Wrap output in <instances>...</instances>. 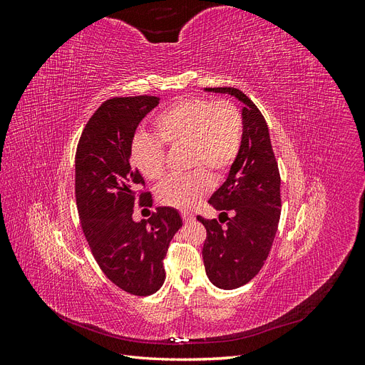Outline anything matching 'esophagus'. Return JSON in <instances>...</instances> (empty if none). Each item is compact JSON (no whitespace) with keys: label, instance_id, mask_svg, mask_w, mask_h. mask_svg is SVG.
Masks as SVG:
<instances>
[{"label":"esophagus","instance_id":"34e87169","mask_svg":"<svg viewBox=\"0 0 365 365\" xmlns=\"http://www.w3.org/2000/svg\"><path fill=\"white\" fill-rule=\"evenodd\" d=\"M181 217H182L184 222H192V220L195 219V216H193L192 213H187V212H182V213H181Z\"/></svg>","mask_w":365,"mask_h":365}]
</instances>
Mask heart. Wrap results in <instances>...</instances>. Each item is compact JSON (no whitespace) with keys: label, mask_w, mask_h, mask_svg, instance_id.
<instances>
[{"label":"heart","mask_w":365,"mask_h":365,"mask_svg":"<svg viewBox=\"0 0 365 365\" xmlns=\"http://www.w3.org/2000/svg\"><path fill=\"white\" fill-rule=\"evenodd\" d=\"M158 138L140 137L132 145V161L150 181L168 172L165 147L185 149V168L195 169L182 178L163 182L157 190L161 205L190 210L212 190L213 178H224L239 157L244 138V117L230 101L182 98L153 120ZM209 173L207 174L206 172Z\"/></svg>","instance_id":"heart-1"}]
</instances>
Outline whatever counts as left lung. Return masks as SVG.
Wrapping results in <instances>:
<instances>
[{"label": "left lung", "instance_id": "obj_1", "mask_svg": "<svg viewBox=\"0 0 365 365\" xmlns=\"http://www.w3.org/2000/svg\"><path fill=\"white\" fill-rule=\"evenodd\" d=\"M207 90L228 93L247 105L239 157L208 200L220 212L219 220L197 216L207 230L202 257L208 279L217 288L236 289L256 277L271 251L282 210L280 172L267 120L250 97L237 88ZM228 212L234 216L228 218ZM222 218L229 220L227 227Z\"/></svg>", "mask_w": 365, "mask_h": 365}]
</instances>
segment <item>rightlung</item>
Here are the masks:
<instances>
[{"label":"right lung","mask_w":365,"mask_h":365,"mask_svg":"<svg viewBox=\"0 0 365 365\" xmlns=\"http://www.w3.org/2000/svg\"><path fill=\"white\" fill-rule=\"evenodd\" d=\"M158 101L155 96L109 98L88 120L76 149V202L86 242L106 277L138 297L163 286V260L182 225L170 207L157 208L148 220L132 219L135 204H152L150 192L137 189L146 184L130 164L132 140Z\"/></svg>","instance_id":"1"}]
</instances>
